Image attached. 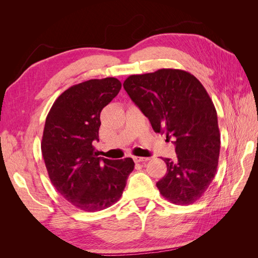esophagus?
Here are the masks:
<instances>
[{
  "mask_svg": "<svg viewBox=\"0 0 258 258\" xmlns=\"http://www.w3.org/2000/svg\"><path fill=\"white\" fill-rule=\"evenodd\" d=\"M134 160H135V162H143V161L150 160V157H139V156H135Z\"/></svg>",
  "mask_w": 258,
  "mask_h": 258,
  "instance_id": "1",
  "label": "esophagus"
}]
</instances>
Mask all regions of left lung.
Returning <instances> with one entry per match:
<instances>
[{"label":"left lung","instance_id":"1","mask_svg":"<svg viewBox=\"0 0 258 258\" xmlns=\"http://www.w3.org/2000/svg\"><path fill=\"white\" fill-rule=\"evenodd\" d=\"M123 88L154 131L173 139L177 159L165 158L167 173L156 183L160 194L177 206L196 202L213 181L221 148L216 110L206 88L177 69L130 75Z\"/></svg>","mask_w":258,"mask_h":258}]
</instances>
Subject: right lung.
Returning a JSON list of instances; mask_svg holds the SVG:
<instances>
[{"instance_id": "add662e5", "label": "right lung", "mask_w": 258, "mask_h": 258, "mask_svg": "<svg viewBox=\"0 0 258 258\" xmlns=\"http://www.w3.org/2000/svg\"><path fill=\"white\" fill-rule=\"evenodd\" d=\"M120 88L115 77L73 85L46 117L41 148L50 182L62 197L86 212L118 201L135 169L131 158L98 157L92 145L99 141L100 113Z\"/></svg>"}]
</instances>
